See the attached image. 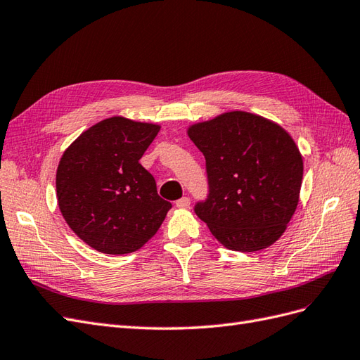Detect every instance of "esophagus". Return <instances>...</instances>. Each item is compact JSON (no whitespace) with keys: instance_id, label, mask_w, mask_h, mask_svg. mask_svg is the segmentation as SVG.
<instances>
[{"instance_id":"esophagus-1","label":"esophagus","mask_w":360,"mask_h":360,"mask_svg":"<svg viewBox=\"0 0 360 360\" xmlns=\"http://www.w3.org/2000/svg\"><path fill=\"white\" fill-rule=\"evenodd\" d=\"M176 205L179 207V209H188V207L191 205V200L188 197H183L176 201Z\"/></svg>"}]
</instances>
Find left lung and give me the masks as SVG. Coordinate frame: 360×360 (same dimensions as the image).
I'll return each instance as SVG.
<instances>
[{
    "instance_id": "8db88e82",
    "label": "left lung",
    "mask_w": 360,
    "mask_h": 360,
    "mask_svg": "<svg viewBox=\"0 0 360 360\" xmlns=\"http://www.w3.org/2000/svg\"><path fill=\"white\" fill-rule=\"evenodd\" d=\"M205 158L209 197L195 213L226 249L274 245L297 209L303 159L284 127L245 111L189 126Z\"/></svg>"
}]
</instances>
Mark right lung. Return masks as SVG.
I'll use <instances>...</instances> for the list:
<instances>
[{
  "mask_svg": "<svg viewBox=\"0 0 360 360\" xmlns=\"http://www.w3.org/2000/svg\"><path fill=\"white\" fill-rule=\"evenodd\" d=\"M159 130L153 123L106 118L82 132L60 159V212L72 231L102 254L143 248L171 209L139 163Z\"/></svg>",
  "mask_w": 360,
  "mask_h": 360,
  "instance_id": "1",
  "label": "right lung"
}]
</instances>
